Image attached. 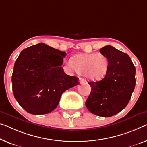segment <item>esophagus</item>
Returning <instances> with one entry per match:
<instances>
[{
	"label": "esophagus",
	"mask_w": 147,
	"mask_h": 147,
	"mask_svg": "<svg viewBox=\"0 0 147 147\" xmlns=\"http://www.w3.org/2000/svg\"><path fill=\"white\" fill-rule=\"evenodd\" d=\"M79 82H80V84H84V83L86 82V80H85L84 78H79Z\"/></svg>",
	"instance_id": "esophagus-1"
}]
</instances>
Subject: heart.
Returning a JSON list of instances; mask_svg holds the SVG:
<instances>
[{"instance_id":"obj_1","label":"heart","mask_w":147,"mask_h":147,"mask_svg":"<svg viewBox=\"0 0 147 147\" xmlns=\"http://www.w3.org/2000/svg\"><path fill=\"white\" fill-rule=\"evenodd\" d=\"M72 63L76 73L92 80L104 78L108 68V59L100 53L77 55L73 58Z\"/></svg>"}]
</instances>
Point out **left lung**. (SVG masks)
I'll return each instance as SVG.
<instances>
[{
  "instance_id": "obj_1",
  "label": "left lung",
  "mask_w": 147,
  "mask_h": 147,
  "mask_svg": "<svg viewBox=\"0 0 147 147\" xmlns=\"http://www.w3.org/2000/svg\"><path fill=\"white\" fill-rule=\"evenodd\" d=\"M100 52L108 61L105 77L90 82L91 92L86 102L87 109L96 115L111 117L128 104L135 86V67L127 54L111 45Z\"/></svg>"
}]
</instances>
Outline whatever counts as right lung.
<instances>
[{
    "mask_svg": "<svg viewBox=\"0 0 147 147\" xmlns=\"http://www.w3.org/2000/svg\"><path fill=\"white\" fill-rule=\"evenodd\" d=\"M66 55L44 43L22 51L14 66L12 90L15 99L27 112H51L62 94L79 84L77 77L65 74L61 67Z\"/></svg>",
    "mask_w": 147,
    "mask_h": 147,
    "instance_id": "add662e5",
    "label": "right lung"
}]
</instances>
